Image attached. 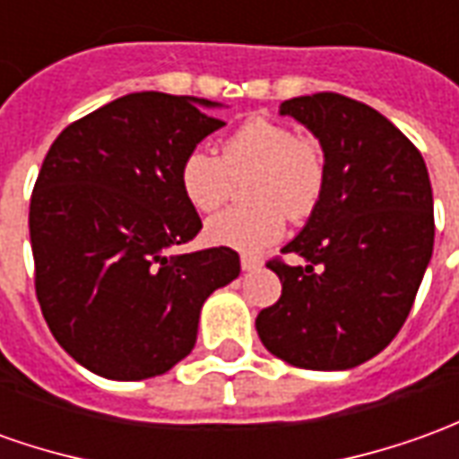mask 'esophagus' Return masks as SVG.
<instances>
[{
    "label": "esophagus",
    "mask_w": 459,
    "mask_h": 459,
    "mask_svg": "<svg viewBox=\"0 0 459 459\" xmlns=\"http://www.w3.org/2000/svg\"><path fill=\"white\" fill-rule=\"evenodd\" d=\"M258 266H261V258H255V255H248V254L241 255V269L243 271H255Z\"/></svg>",
    "instance_id": "34e87169"
}]
</instances>
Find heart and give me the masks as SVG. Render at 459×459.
<instances>
[{"label":"heart","mask_w":459,"mask_h":459,"mask_svg":"<svg viewBox=\"0 0 459 459\" xmlns=\"http://www.w3.org/2000/svg\"><path fill=\"white\" fill-rule=\"evenodd\" d=\"M248 180L251 205L226 208L205 223V238L236 251H261L286 230V218L304 221L326 188V158L316 140L296 135L271 117H251L230 133L223 151L193 148L178 178L195 211L211 213L230 198L236 178Z\"/></svg>","instance_id":"heart-1"}]
</instances>
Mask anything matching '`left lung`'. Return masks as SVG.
Listing matches in <instances>:
<instances>
[{
    "mask_svg": "<svg viewBox=\"0 0 459 459\" xmlns=\"http://www.w3.org/2000/svg\"><path fill=\"white\" fill-rule=\"evenodd\" d=\"M319 138L326 188L304 230L271 258L281 299L255 316L264 347L301 369H351L397 336L435 243L432 186L420 151L385 115L316 92L281 102Z\"/></svg>",
    "mask_w": 459,
    "mask_h": 459,
    "instance_id": "1",
    "label": "left lung"
}]
</instances>
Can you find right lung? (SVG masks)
I'll return each mask as SVG.
<instances>
[{"mask_svg": "<svg viewBox=\"0 0 459 459\" xmlns=\"http://www.w3.org/2000/svg\"><path fill=\"white\" fill-rule=\"evenodd\" d=\"M216 102L133 92L67 125L30 201L34 291L74 361L105 379L165 374L195 347L201 307L241 273L233 248L168 255L204 229L180 163Z\"/></svg>", "mask_w": 459, "mask_h": 459, "instance_id": "obj_1", "label": "right lung"}]
</instances>
